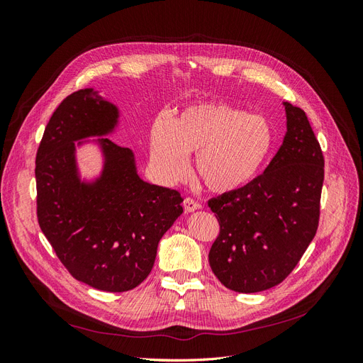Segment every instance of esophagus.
<instances>
[{"label": "esophagus", "instance_id": "34e87169", "mask_svg": "<svg viewBox=\"0 0 363 363\" xmlns=\"http://www.w3.org/2000/svg\"><path fill=\"white\" fill-rule=\"evenodd\" d=\"M183 206H184V211L186 212H195L196 208H200V204L196 203L194 199H184V201H183Z\"/></svg>", "mask_w": 363, "mask_h": 363}]
</instances>
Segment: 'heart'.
Returning <instances> with one entry per match:
<instances>
[{
	"mask_svg": "<svg viewBox=\"0 0 363 363\" xmlns=\"http://www.w3.org/2000/svg\"><path fill=\"white\" fill-rule=\"evenodd\" d=\"M274 144L269 121L223 101L195 103L159 118L150 130L152 168L168 182L188 174V156L207 191L233 192L247 186L267 162Z\"/></svg>",
	"mask_w": 363,
	"mask_h": 363,
	"instance_id": "1",
	"label": "heart"
}]
</instances>
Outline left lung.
I'll use <instances>...</instances> for the list:
<instances>
[{"label":"left lung","mask_w":363,"mask_h":363,"mask_svg":"<svg viewBox=\"0 0 363 363\" xmlns=\"http://www.w3.org/2000/svg\"><path fill=\"white\" fill-rule=\"evenodd\" d=\"M286 135L263 174L208 200L219 235L208 263L225 288L252 294L277 286L300 262L320 221L324 157L304 111L283 103Z\"/></svg>","instance_id":"1"}]
</instances>
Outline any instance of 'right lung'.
<instances>
[{
	"instance_id": "right-lung-1",
	"label": "right lung",
	"mask_w": 363,
	"mask_h": 363,
	"mask_svg": "<svg viewBox=\"0 0 363 363\" xmlns=\"http://www.w3.org/2000/svg\"><path fill=\"white\" fill-rule=\"evenodd\" d=\"M118 121V107L91 87L71 94L43 131L35 169L42 233L74 279L106 292L130 291L148 277L159 240L183 213L177 191L142 180L133 151L103 138ZM95 135L104 171L86 182L74 142Z\"/></svg>"
}]
</instances>
